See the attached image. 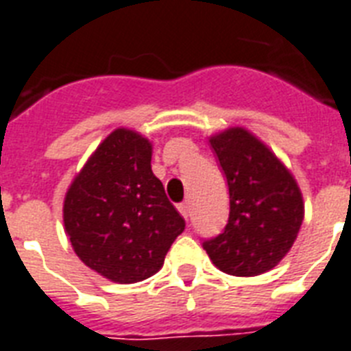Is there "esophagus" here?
I'll return each instance as SVG.
<instances>
[{
	"mask_svg": "<svg viewBox=\"0 0 351 351\" xmlns=\"http://www.w3.org/2000/svg\"><path fill=\"white\" fill-rule=\"evenodd\" d=\"M178 210H180V215L184 216L185 220L191 216V204L189 202H182V204H178Z\"/></svg>",
	"mask_w": 351,
	"mask_h": 351,
	"instance_id": "esophagus-1",
	"label": "esophagus"
}]
</instances>
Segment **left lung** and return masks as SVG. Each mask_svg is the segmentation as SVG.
I'll return each instance as SVG.
<instances>
[{
  "label": "left lung",
  "instance_id": "1",
  "mask_svg": "<svg viewBox=\"0 0 351 351\" xmlns=\"http://www.w3.org/2000/svg\"><path fill=\"white\" fill-rule=\"evenodd\" d=\"M227 178L229 220L221 234L204 240L213 263L230 276L274 269L294 245L303 198L294 176L269 147L241 128L210 138Z\"/></svg>",
  "mask_w": 351,
  "mask_h": 351
}]
</instances>
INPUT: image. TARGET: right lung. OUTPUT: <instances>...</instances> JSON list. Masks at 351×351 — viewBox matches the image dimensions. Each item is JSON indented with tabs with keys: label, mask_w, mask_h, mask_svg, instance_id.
<instances>
[{
	"label": "right lung",
	"mask_w": 351,
	"mask_h": 351,
	"mask_svg": "<svg viewBox=\"0 0 351 351\" xmlns=\"http://www.w3.org/2000/svg\"><path fill=\"white\" fill-rule=\"evenodd\" d=\"M64 229L84 265L115 283L156 274L185 221L151 171V144L115 130L64 198Z\"/></svg>",
	"instance_id": "right-lung-1"
}]
</instances>
